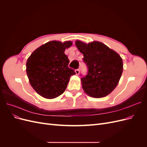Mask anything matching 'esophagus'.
I'll use <instances>...</instances> for the list:
<instances>
[{
  "mask_svg": "<svg viewBox=\"0 0 147 147\" xmlns=\"http://www.w3.org/2000/svg\"><path fill=\"white\" fill-rule=\"evenodd\" d=\"M75 72L76 74V75H78L80 74V70L79 69H76L75 70Z\"/></svg>",
  "mask_w": 147,
  "mask_h": 147,
  "instance_id": "1",
  "label": "esophagus"
}]
</instances>
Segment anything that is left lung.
<instances>
[{
  "instance_id": "obj_1",
  "label": "left lung",
  "mask_w": 147,
  "mask_h": 147,
  "mask_svg": "<svg viewBox=\"0 0 147 147\" xmlns=\"http://www.w3.org/2000/svg\"><path fill=\"white\" fill-rule=\"evenodd\" d=\"M75 45L83 55V61L88 68L86 76L81 78L84 91L94 98L109 95L118 85L123 73L121 56L100 42L87 44L77 40Z\"/></svg>"
}]
</instances>
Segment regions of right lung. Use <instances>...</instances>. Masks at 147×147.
<instances>
[{"label": "right lung", "instance_id": "right-lung-1", "mask_svg": "<svg viewBox=\"0 0 147 147\" xmlns=\"http://www.w3.org/2000/svg\"><path fill=\"white\" fill-rule=\"evenodd\" d=\"M72 42H48L37 48L26 62V73L30 85L44 98L51 99L65 91L70 77L75 74L69 68L64 51Z\"/></svg>", "mask_w": 147, "mask_h": 147}]
</instances>
